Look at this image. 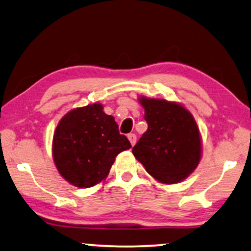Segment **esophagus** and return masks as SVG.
<instances>
[{
  "label": "esophagus",
  "mask_w": 251,
  "mask_h": 251,
  "mask_svg": "<svg viewBox=\"0 0 251 251\" xmlns=\"http://www.w3.org/2000/svg\"><path fill=\"white\" fill-rule=\"evenodd\" d=\"M127 138L129 140V142H131V145L134 146L135 143H136V135L133 134V133H131V134L127 135Z\"/></svg>",
  "instance_id": "esophagus-1"
}]
</instances>
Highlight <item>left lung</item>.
Masks as SVG:
<instances>
[{
  "label": "left lung",
  "mask_w": 251,
  "mask_h": 251,
  "mask_svg": "<svg viewBox=\"0 0 251 251\" xmlns=\"http://www.w3.org/2000/svg\"><path fill=\"white\" fill-rule=\"evenodd\" d=\"M148 129L133 155L157 181L172 185L192 175L202 157V138L189 110L181 103L139 96Z\"/></svg>",
  "instance_id": "8db88e82"
}]
</instances>
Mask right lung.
Instances as JSON below:
<instances>
[{"label":"right lung","instance_id":"1","mask_svg":"<svg viewBox=\"0 0 251 251\" xmlns=\"http://www.w3.org/2000/svg\"><path fill=\"white\" fill-rule=\"evenodd\" d=\"M112 116L96 102L72 109L53 132L52 159L63 178L78 188L104 181L118 153L131 148Z\"/></svg>","mask_w":251,"mask_h":251}]
</instances>
